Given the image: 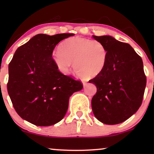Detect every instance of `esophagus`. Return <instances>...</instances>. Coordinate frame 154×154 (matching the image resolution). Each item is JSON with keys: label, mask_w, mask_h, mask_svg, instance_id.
<instances>
[{"label": "esophagus", "mask_w": 154, "mask_h": 154, "mask_svg": "<svg viewBox=\"0 0 154 154\" xmlns=\"http://www.w3.org/2000/svg\"><path fill=\"white\" fill-rule=\"evenodd\" d=\"M83 87L85 88L86 85H87V82H85V81H83Z\"/></svg>", "instance_id": "34e87169"}]
</instances>
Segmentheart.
Instances as JSON below:
<instances>
[{"label":"heart","instance_id":"obj_1","mask_svg":"<svg viewBox=\"0 0 154 154\" xmlns=\"http://www.w3.org/2000/svg\"><path fill=\"white\" fill-rule=\"evenodd\" d=\"M108 51L97 40L72 37L65 40L60 50H54L52 60L61 72L66 73L73 63L75 75L81 79L97 76L106 66Z\"/></svg>","mask_w":154,"mask_h":154}]
</instances>
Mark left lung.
<instances>
[{
	"mask_svg": "<svg viewBox=\"0 0 154 154\" xmlns=\"http://www.w3.org/2000/svg\"><path fill=\"white\" fill-rule=\"evenodd\" d=\"M92 38L104 44L108 51L104 71L89 81L97 87L91 102L92 112L102 123H121L142 104L146 84L142 60L129 44L111 35Z\"/></svg>",
	"mask_w": 154,
	"mask_h": 154,
	"instance_id": "1",
	"label": "left lung"
}]
</instances>
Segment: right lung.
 <instances>
[{"instance_id":"1","label":"right lung","mask_w":154,"mask_h":154,"mask_svg":"<svg viewBox=\"0 0 154 154\" xmlns=\"http://www.w3.org/2000/svg\"><path fill=\"white\" fill-rule=\"evenodd\" d=\"M74 33L35 35L17 48L8 66V92L18 115L38 126L60 122L66 114L69 97L83 85L62 74L52 60L61 41Z\"/></svg>"}]
</instances>
